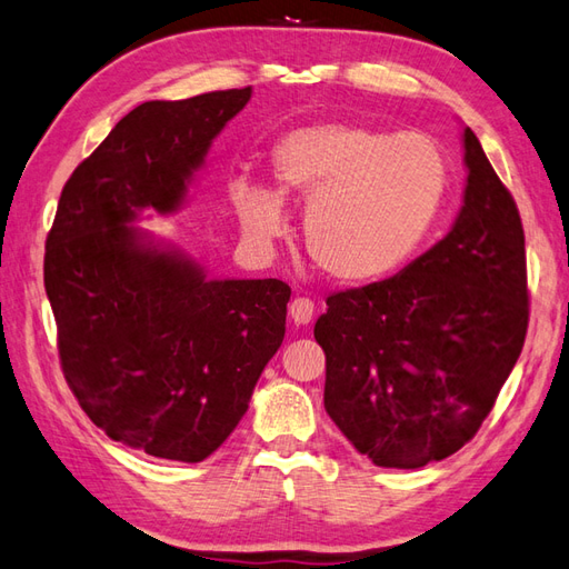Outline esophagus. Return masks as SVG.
<instances>
[{"label":"esophagus","instance_id":"esophagus-1","mask_svg":"<svg viewBox=\"0 0 569 569\" xmlns=\"http://www.w3.org/2000/svg\"><path fill=\"white\" fill-rule=\"evenodd\" d=\"M288 315H290V320H293L298 327H306V325L312 322V317H315V302L310 298H306V296H300V298H296L293 302H290Z\"/></svg>","mask_w":569,"mask_h":569}]
</instances>
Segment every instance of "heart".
Instances as JSON below:
<instances>
[{
  "label": "heart",
  "mask_w": 569,
  "mask_h": 569,
  "mask_svg": "<svg viewBox=\"0 0 569 569\" xmlns=\"http://www.w3.org/2000/svg\"><path fill=\"white\" fill-rule=\"evenodd\" d=\"M279 191L237 181L244 228L271 240L286 224L283 198L306 208L302 242L315 269L337 283H373L400 271L439 216L448 164L425 133L361 126L300 128L273 150Z\"/></svg>",
  "instance_id": "heart-1"
}]
</instances>
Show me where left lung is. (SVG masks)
<instances>
[{
    "label": "left lung",
    "instance_id": "obj_1",
    "mask_svg": "<svg viewBox=\"0 0 569 569\" xmlns=\"http://www.w3.org/2000/svg\"><path fill=\"white\" fill-rule=\"evenodd\" d=\"M463 208L441 242L392 279L327 298L325 409L380 468H425L463 448L523 349L519 208L470 128Z\"/></svg>",
    "mask_w": 569,
    "mask_h": 569
}]
</instances>
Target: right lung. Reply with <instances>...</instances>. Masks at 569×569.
<instances>
[{"mask_svg":"<svg viewBox=\"0 0 569 569\" xmlns=\"http://www.w3.org/2000/svg\"><path fill=\"white\" fill-rule=\"evenodd\" d=\"M249 97L140 103L72 171L46 240L64 380L109 439L154 458L201 463L220 448L286 335L288 283L208 281L128 224L144 208L174 213Z\"/></svg>","mask_w":569,"mask_h":569,"instance_id":"add662e5","label":"right lung"}]
</instances>
